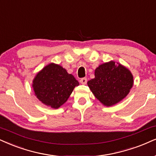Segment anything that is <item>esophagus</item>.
Listing matches in <instances>:
<instances>
[{
    "label": "esophagus",
    "mask_w": 156,
    "mask_h": 156,
    "mask_svg": "<svg viewBox=\"0 0 156 156\" xmlns=\"http://www.w3.org/2000/svg\"><path fill=\"white\" fill-rule=\"evenodd\" d=\"M80 83L82 84H87V79L84 77V78H82L81 80H80Z\"/></svg>",
    "instance_id": "obj_1"
}]
</instances>
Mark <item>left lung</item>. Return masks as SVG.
Wrapping results in <instances>:
<instances>
[{
    "label": "left lung",
    "mask_w": 156,
    "mask_h": 156,
    "mask_svg": "<svg viewBox=\"0 0 156 156\" xmlns=\"http://www.w3.org/2000/svg\"><path fill=\"white\" fill-rule=\"evenodd\" d=\"M133 76L127 68L113 61L96 68L95 78L88 81L92 93L105 106H112L128 95L133 86Z\"/></svg>",
    "instance_id": "1"
}]
</instances>
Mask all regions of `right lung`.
<instances>
[{
	"label": "right lung",
	"mask_w": 156,
	"mask_h": 156,
	"mask_svg": "<svg viewBox=\"0 0 156 156\" xmlns=\"http://www.w3.org/2000/svg\"><path fill=\"white\" fill-rule=\"evenodd\" d=\"M79 82L72 74L58 64L51 63L44 67L32 82L34 94L43 104L58 108L65 103Z\"/></svg>",
	"instance_id": "right-lung-1"
}]
</instances>
